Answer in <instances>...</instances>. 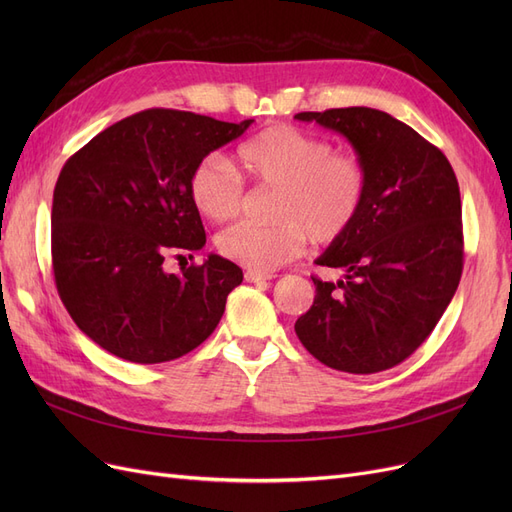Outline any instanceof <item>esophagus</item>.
<instances>
[{
    "instance_id": "1",
    "label": "esophagus",
    "mask_w": 512,
    "mask_h": 512,
    "mask_svg": "<svg viewBox=\"0 0 512 512\" xmlns=\"http://www.w3.org/2000/svg\"><path fill=\"white\" fill-rule=\"evenodd\" d=\"M271 277L273 275H269V273H260V271H252V269L245 271V282H252V284L267 282V280H271Z\"/></svg>"
}]
</instances>
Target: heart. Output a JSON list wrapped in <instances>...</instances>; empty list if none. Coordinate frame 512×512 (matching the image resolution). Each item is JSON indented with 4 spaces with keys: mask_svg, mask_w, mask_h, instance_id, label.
I'll return each mask as SVG.
<instances>
[{
    "mask_svg": "<svg viewBox=\"0 0 512 512\" xmlns=\"http://www.w3.org/2000/svg\"><path fill=\"white\" fill-rule=\"evenodd\" d=\"M237 164L254 183L275 188L273 224L239 222L218 237L224 258L271 273L297 258L307 237L335 243L359 220L369 194V170L361 156L335 151L329 138L277 123L237 147ZM196 211L211 222H226L241 211L245 185L220 156L198 160L188 179Z\"/></svg>",
    "mask_w": 512,
    "mask_h": 512,
    "instance_id": "heart-1",
    "label": "heart"
}]
</instances>
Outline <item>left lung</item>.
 <instances>
[{
  "label": "left lung",
  "mask_w": 512,
  "mask_h": 512,
  "mask_svg": "<svg viewBox=\"0 0 512 512\" xmlns=\"http://www.w3.org/2000/svg\"><path fill=\"white\" fill-rule=\"evenodd\" d=\"M344 134L369 170V194L348 235L316 265L344 280L316 286L294 324L320 363L376 374L406 361L442 318L463 271L459 183L444 153L389 113L367 106L297 113Z\"/></svg>",
  "instance_id": "1"
}]
</instances>
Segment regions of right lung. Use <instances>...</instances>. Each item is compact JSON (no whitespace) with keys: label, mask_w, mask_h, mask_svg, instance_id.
I'll return each mask as SVG.
<instances>
[{"label":"right lung","mask_w":512,"mask_h":512,"mask_svg":"<svg viewBox=\"0 0 512 512\" xmlns=\"http://www.w3.org/2000/svg\"><path fill=\"white\" fill-rule=\"evenodd\" d=\"M252 121L147 108L91 138L61 168L51 211L55 286L76 327L106 352L166 363L218 327L243 271L211 254L205 265L166 273L164 258H192L205 245L190 173Z\"/></svg>","instance_id":"right-lung-1"}]
</instances>
